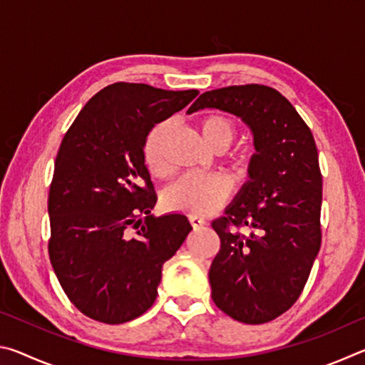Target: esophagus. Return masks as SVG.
I'll return each instance as SVG.
<instances>
[{"label":"esophagus","mask_w":365,"mask_h":365,"mask_svg":"<svg viewBox=\"0 0 365 365\" xmlns=\"http://www.w3.org/2000/svg\"><path fill=\"white\" fill-rule=\"evenodd\" d=\"M188 220H190V224H191V227H195V228H200V227H202V225H206V222H205V219L197 217V215H190V217H188Z\"/></svg>","instance_id":"34e87169"}]
</instances>
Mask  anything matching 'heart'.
Here are the masks:
<instances>
[{"mask_svg":"<svg viewBox=\"0 0 365 365\" xmlns=\"http://www.w3.org/2000/svg\"><path fill=\"white\" fill-rule=\"evenodd\" d=\"M197 133L212 151H224L237 137L235 122L224 114H206L196 119ZM170 135V123L159 122L154 125L143 145V158L150 174L156 178L169 175L170 165L165 159V141ZM246 158L233 160V169L243 174ZM228 182L222 175H185L169 185L163 193V205L169 211L205 215L217 209L227 200Z\"/></svg>","mask_w":365,"mask_h":365,"instance_id":"b5f03b06","label":"heart"}]
</instances>
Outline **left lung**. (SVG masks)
Returning <instances> with one entry per match:
<instances>
[{
	"label": "left lung",
	"instance_id": "8db88e82",
	"mask_svg": "<svg viewBox=\"0 0 365 365\" xmlns=\"http://www.w3.org/2000/svg\"><path fill=\"white\" fill-rule=\"evenodd\" d=\"M242 119L255 154L225 217L212 222L220 250L209 269L212 299L243 324H265L292 307L319 255L322 174L316 141L293 104L265 85L206 91L187 110ZM246 226L250 235L236 230Z\"/></svg>",
	"mask_w": 365,
	"mask_h": 365
}]
</instances>
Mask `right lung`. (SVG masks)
I'll list each match as a JSON object with an SVG mask.
<instances>
[{
	"label": "right lung",
	"mask_w": 365,
	"mask_h": 365,
	"mask_svg": "<svg viewBox=\"0 0 365 365\" xmlns=\"http://www.w3.org/2000/svg\"><path fill=\"white\" fill-rule=\"evenodd\" d=\"M197 93L113 83L64 135L48 196V250L64 293L86 317L117 325L146 312L164 262L193 228L183 214L151 215L158 196L143 145L156 123Z\"/></svg>",
	"instance_id": "right-lung-1"
}]
</instances>
